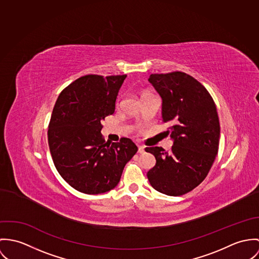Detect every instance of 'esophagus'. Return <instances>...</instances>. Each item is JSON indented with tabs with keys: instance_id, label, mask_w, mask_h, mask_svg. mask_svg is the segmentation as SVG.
Returning <instances> with one entry per match:
<instances>
[{
	"instance_id": "34e87169",
	"label": "esophagus",
	"mask_w": 259,
	"mask_h": 259,
	"mask_svg": "<svg viewBox=\"0 0 259 259\" xmlns=\"http://www.w3.org/2000/svg\"><path fill=\"white\" fill-rule=\"evenodd\" d=\"M138 153L139 154L145 153V147H143V146H138Z\"/></svg>"
}]
</instances>
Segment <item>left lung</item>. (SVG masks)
Here are the masks:
<instances>
[{
    "instance_id": "8db88e82",
    "label": "left lung",
    "mask_w": 259,
    "mask_h": 259,
    "mask_svg": "<svg viewBox=\"0 0 259 259\" xmlns=\"http://www.w3.org/2000/svg\"><path fill=\"white\" fill-rule=\"evenodd\" d=\"M150 83L162 97L163 122L174 141L170 152L150 147L156 165L147 172L151 186L168 196H182L205 179L220 144V121L208 91L193 76L174 71L151 74Z\"/></svg>"
}]
</instances>
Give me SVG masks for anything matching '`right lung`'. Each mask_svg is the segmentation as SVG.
I'll return each mask as SVG.
<instances>
[{
  "label": "right lung",
  "instance_id": "add662e5",
  "mask_svg": "<svg viewBox=\"0 0 259 259\" xmlns=\"http://www.w3.org/2000/svg\"><path fill=\"white\" fill-rule=\"evenodd\" d=\"M126 76H81L56 102L48 131L50 151L59 175L78 192L97 195L114 189L138 151L129 138L105 142L100 132L104 118L114 113Z\"/></svg>",
  "mask_w": 259,
  "mask_h": 259
}]
</instances>
